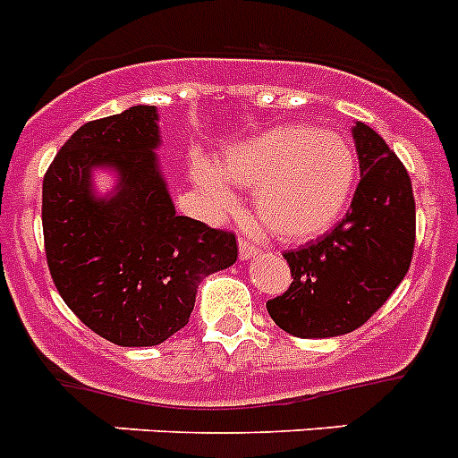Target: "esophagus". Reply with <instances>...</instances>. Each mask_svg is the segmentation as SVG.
Instances as JSON below:
<instances>
[{"mask_svg":"<svg viewBox=\"0 0 458 458\" xmlns=\"http://www.w3.org/2000/svg\"><path fill=\"white\" fill-rule=\"evenodd\" d=\"M260 256V249H258L256 244H251L249 240H244V237H240V258L242 260H251V258H258Z\"/></svg>","mask_w":458,"mask_h":458,"instance_id":"1","label":"esophagus"}]
</instances>
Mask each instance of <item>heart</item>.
Listing matches in <instances>:
<instances>
[{"mask_svg": "<svg viewBox=\"0 0 458 458\" xmlns=\"http://www.w3.org/2000/svg\"><path fill=\"white\" fill-rule=\"evenodd\" d=\"M196 182L218 209L233 207L228 184L253 191L258 224L284 242H309L344 216L357 184V152L339 131L278 124L233 142Z\"/></svg>", "mask_w": 458, "mask_h": 458, "instance_id": "obj_1", "label": "heart"}]
</instances>
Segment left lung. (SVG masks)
<instances>
[{"mask_svg":"<svg viewBox=\"0 0 458 458\" xmlns=\"http://www.w3.org/2000/svg\"><path fill=\"white\" fill-rule=\"evenodd\" d=\"M361 180L348 214L320 240L284 253L293 284L267 301L284 332L327 339L361 327L403 281L415 249V196L387 142L357 122Z\"/></svg>","mask_w":458,"mask_h":458,"instance_id":"8db88e82","label":"left lung"}]
</instances>
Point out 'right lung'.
I'll use <instances>...</instances> for the list:
<instances>
[{"mask_svg":"<svg viewBox=\"0 0 458 458\" xmlns=\"http://www.w3.org/2000/svg\"><path fill=\"white\" fill-rule=\"evenodd\" d=\"M154 106L87 122L43 177V240L50 276L82 323L126 348L158 345L180 332L198 284L237 260L233 233L174 214L154 154ZM118 173V189L93 196L90 170Z\"/></svg>","mask_w":458,"mask_h":458,"instance_id":"right-lung-1","label":"right lung"}]
</instances>
